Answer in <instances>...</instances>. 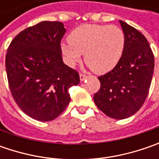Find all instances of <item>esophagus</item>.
<instances>
[{
  "label": "esophagus",
  "instance_id": "obj_1",
  "mask_svg": "<svg viewBox=\"0 0 159 159\" xmlns=\"http://www.w3.org/2000/svg\"><path fill=\"white\" fill-rule=\"evenodd\" d=\"M86 79H87V76L85 74H82V73L80 74V81H84Z\"/></svg>",
  "mask_w": 159,
  "mask_h": 159
}]
</instances>
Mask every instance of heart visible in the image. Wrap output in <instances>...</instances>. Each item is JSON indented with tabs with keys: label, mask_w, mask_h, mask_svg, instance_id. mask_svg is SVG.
Here are the masks:
<instances>
[{
	"label": "heart",
	"mask_w": 159,
	"mask_h": 159,
	"mask_svg": "<svg viewBox=\"0 0 159 159\" xmlns=\"http://www.w3.org/2000/svg\"><path fill=\"white\" fill-rule=\"evenodd\" d=\"M125 46L123 31L116 25H85L69 35V42L61 44L66 64L73 67L85 54V62L97 73H105L118 64Z\"/></svg>",
	"instance_id": "1"
}]
</instances>
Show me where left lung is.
<instances>
[{
    "label": "left lung",
    "mask_w": 159,
    "mask_h": 159,
    "mask_svg": "<svg viewBox=\"0 0 159 159\" xmlns=\"http://www.w3.org/2000/svg\"><path fill=\"white\" fill-rule=\"evenodd\" d=\"M125 46L118 64L99 77L101 88L94 102L102 112L115 119H127L143 106L154 71V56L147 39L135 28L119 20Z\"/></svg>",
    "instance_id": "1"
}]
</instances>
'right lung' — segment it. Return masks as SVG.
<instances>
[{
  "mask_svg": "<svg viewBox=\"0 0 159 159\" xmlns=\"http://www.w3.org/2000/svg\"><path fill=\"white\" fill-rule=\"evenodd\" d=\"M65 32L61 22L42 21L19 33L7 50L11 95L24 112L39 121L57 118L70 101L69 89L80 83L79 73L62 58Z\"/></svg>",
  "mask_w": 159,
  "mask_h": 159,
  "instance_id": "obj_1",
  "label": "right lung"
}]
</instances>
